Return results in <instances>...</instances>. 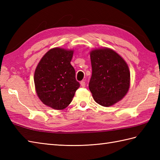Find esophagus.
<instances>
[{
    "label": "esophagus",
    "instance_id": "obj_1",
    "mask_svg": "<svg viewBox=\"0 0 160 160\" xmlns=\"http://www.w3.org/2000/svg\"><path fill=\"white\" fill-rule=\"evenodd\" d=\"M85 84H86L85 81L83 80V81H81V82H80V85L82 87H85Z\"/></svg>",
    "mask_w": 160,
    "mask_h": 160
}]
</instances>
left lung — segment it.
I'll use <instances>...</instances> for the list:
<instances>
[{"label": "left lung", "mask_w": 160, "mask_h": 160, "mask_svg": "<svg viewBox=\"0 0 160 160\" xmlns=\"http://www.w3.org/2000/svg\"><path fill=\"white\" fill-rule=\"evenodd\" d=\"M92 76L89 84L94 100L110 107L121 100L130 87V71L124 60L109 48L90 52Z\"/></svg>", "instance_id": "obj_1"}]
</instances>
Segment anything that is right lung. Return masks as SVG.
I'll use <instances>...</instances> for the list:
<instances>
[{
	"mask_svg": "<svg viewBox=\"0 0 160 160\" xmlns=\"http://www.w3.org/2000/svg\"><path fill=\"white\" fill-rule=\"evenodd\" d=\"M73 54V50L55 47L43 56L35 70L36 93L44 104L53 109L69 106L80 87L70 63Z\"/></svg>",
	"mask_w": 160,
	"mask_h": 160,
	"instance_id": "right-lung-1",
	"label": "right lung"
}]
</instances>
